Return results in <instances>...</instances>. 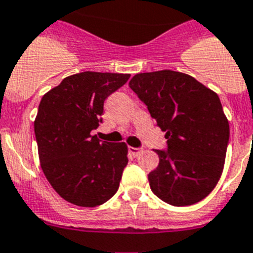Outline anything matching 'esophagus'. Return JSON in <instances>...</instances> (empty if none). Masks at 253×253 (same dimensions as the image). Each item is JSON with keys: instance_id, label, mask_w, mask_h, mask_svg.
<instances>
[{"instance_id": "1", "label": "esophagus", "mask_w": 253, "mask_h": 253, "mask_svg": "<svg viewBox=\"0 0 253 253\" xmlns=\"http://www.w3.org/2000/svg\"><path fill=\"white\" fill-rule=\"evenodd\" d=\"M128 152H130L133 157H137L140 153H141V149H140V148H133V146H128Z\"/></svg>"}]
</instances>
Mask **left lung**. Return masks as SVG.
Wrapping results in <instances>:
<instances>
[{"label":"left lung","instance_id":"1","mask_svg":"<svg viewBox=\"0 0 253 253\" xmlns=\"http://www.w3.org/2000/svg\"><path fill=\"white\" fill-rule=\"evenodd\" d=\"M131 90L165 131L167 150L148 175L152 192L172 206L198 203L213 190L224 169L229 122L217 94L185 73L135 74Z\"/></svg>","mask_w":253,"mask_h":253}]
</instances>
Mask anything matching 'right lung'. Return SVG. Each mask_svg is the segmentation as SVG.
<instances>
[{
    "instance_id": "add662e5",
    "label": "right lung",
    "mask_w": 253,
    "mask_h": 253,
    "mask_svg": "<svg viewBox=\"0 0 253 253\" xmlns=\"http://www.w3.org/2000/svg\"><path fill=\"white\" fill-rule=\"evenodd\" d=\"M130 74L82 72L61 81L42 97L35 121L42 171L69 203L96 207L118 190L127 145L101 141L91 131L103 121L104 101Z\"/></svg>"
}]
</instances>
